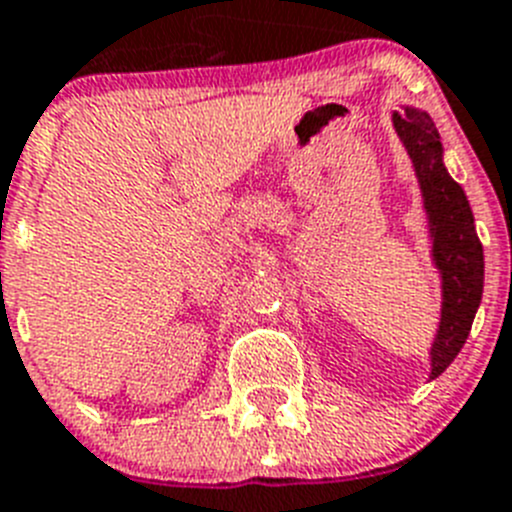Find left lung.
<instances>
[{
	"label": "left lung",
	"mask_w": 512,
	"mask_h": 512,
	"mask_svg": "<svg viewBox=\"0 0 512 512\" xmlns=\"http://www.w3.org/2000/svg\"><path fill=\"white\" fill-rule=\"evenodd\" d=\"M391 121L415 164L433 234V260L443 281L441 324L430 348V379H435L464 348L482 301V242L474 229V213L464 190L443 167V144L430 115L404 108L402 113L391 115Z\"/></svg>",
	"instance_id": "obj_1"
}]
</instances>
